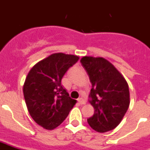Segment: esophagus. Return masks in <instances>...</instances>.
I'll return each instance as SVG.
<instances>
[{"label": "esophagus", "instance_id": "obj_1", "mask_svg": "<svg viewBox=\"0 0 150 150\" xmlns=\"http://www.w3.org/2000/svg\"><path fill=\"white\" fill-rule=\"evenodd\" d=\"M78 101H79V103L80 104H85V103H86V101H85V100H84L83 98H81L78 99Z\"/></svg>", "mask_w": 150, "mask_h": 150}]
</instances>
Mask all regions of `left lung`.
<instances>
[{
    "mask_svg": "<svg viewBox=\"0 0 150 150\" xmlns=\"http://www.w3.org/2000/svg\"><path fill=\"white\" fill-rule=\"evenodd\" d=\"M81 63L92 85L88 97L94 112L88 123L99 133L112 130L119 125L129 108L127 82L120 71L104 58L84 56Z\"/></svg>",
    "mask_w": 150,
    "mask_h": 150,
    "instance_id": "obj_1",
    "label": "left lung"
}]
</instances>
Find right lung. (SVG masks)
Masks as SVG:
<instances>
[{
	"label": "right lung",
	"mask_w": 150,
	"mask_h": 150,
	"mask_svg": "<svg viewBox=\"0 0 150 150\" xmlns=\"http://www.w3.org/2000/svg\"><path fill=\"white\" fill-rule=\"evenodd\" d=\"M79 59V56L74 55L53 53L29 71L23 89L24 99L31 117L42 127L50 130L57 127L76 104L61 81Z\"/></svg>",
	"instance_id": "obj_1"
}]
</instances>
